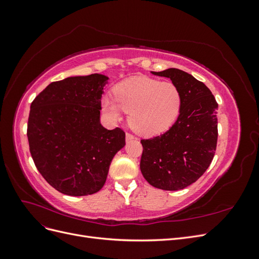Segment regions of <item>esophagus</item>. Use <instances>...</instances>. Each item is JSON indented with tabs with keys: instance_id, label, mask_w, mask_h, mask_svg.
I'll list each match as a JSON object with an SVG mask.
<instances>
[{
	"instance_id": "34e87169",
	"label": "esophagus",
	"mask_w": 259,
	"mask_h": 259,
	"mask_svg": "<svg viewBox=\"0 0 259 259\" xmlns=\"http://www.w3.org/2000/svg\"><path fill=\"white\" fill-rule=\"evenodd\" d=\"M132 139H136V137L133 134H131V133H126V142H130Z\"/></svg>"
}]
</instances>
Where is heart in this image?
Segmentation results:
<instances>
[{"mask_svg": "<svg viewBox=\"0 0 259 259\" xmlns=\"http://www.w3.org/2000/svg\"><path fill=\"white\" fill-rule=\"evenodd\" d=\"M115 98L104 96L101 106L111 120L122 112L130 113L131 126L142 134H155L175 122L182 106V94L169 81L160 82L147 76H134L117 84Z\"/></svg>", "mask_w": 259, "mask_h": 259, "instance_id": "heart-1", "label": "heart"}]
</instances>
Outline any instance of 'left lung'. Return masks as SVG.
Segmentation results:
<instances>
[{
  "label": "left lung",
  "mask_w": 259,
  "mask_h": 259,
  "mask_svg": "<svg viewBox=\"0 0 259 259\" xmlns=\"http://www.w3.org/2000/svg\"><path fill=\"white\" fill-rule=\"evenodd\" d=\"M152 73L169 77L182 94V106L168 131L140 140V170L155 188L180 190L197 182L214 158L218 104L204 83L183 70L169 68Z\"/></svg>",
  "instance_id": "obj_1"
}]
</instances>
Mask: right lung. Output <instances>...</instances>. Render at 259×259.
I'll return each instance as SVG.
<instances>
[{
  "mask_svg": "<svg viewBox=\"0 0 259 259\" xmlns=\"http://www.w3.org/2000/svg\"><path fill=\"white\" fill-rule=\"evenodd\" d=\"M108 76H71L51 83L31 104L27 136L31 156L57 191L81 197L104 187L125 133L100 124Z\"/></svg>",
  "mask_w": 259,
  "mask_h": 259,
  "instance_id": "add662e5",
  "label": "right lung"
}]
</instances>
